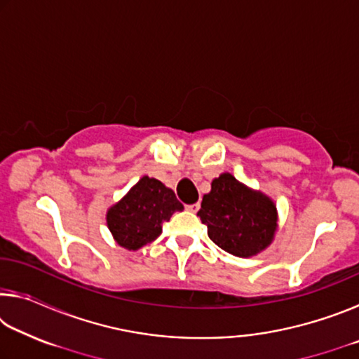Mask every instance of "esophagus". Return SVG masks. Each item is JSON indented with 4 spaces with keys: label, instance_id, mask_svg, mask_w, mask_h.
<instances>
[{
    "label": "esophagus",
    "instance_id": "34e87169",
    "mask_svg": "<svg viewBox=\"0 0 359 359\" xmlns=\"http://www.w3.org/2000/svg\"><path fill=\"white\" fill-rule=\"evenodd\" d=\"M199 208H201V205H199V203H196V204H188V205H187V210L191 212V214H196V212L199 210Z\"/></svg>",
    "mask_w": 359,
    "mask_h": 359
}]
</instances>
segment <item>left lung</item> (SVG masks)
Returning <instances> with one entry per match:
<instances>
[{"label":"left lung","mask_w":359,"mask_h":359,"mask_svg":"<svg viewBox=\"0 0 359 359\" xmlns=\"http://www.w3.org/2000/svg\"><path fill=\"white\" fill-rule=\"evenodd\" d=\"M198 215L208 226L210 241L239 258H250L266 250L278 228L274 201L229 172L212 180Z\"/></svg>","instance_id":"obj_1"}]
</instances>
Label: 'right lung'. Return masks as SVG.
I'll use <instances>...</instances> for the list:
<instances>
[{
    "label": "right lung",
    "mask_w": 359,
    "mask_h": 359,
    "mask_svg": "<svg viewBox=\"0 0 359 359\" xmlns=\"http://www.w3.org/2000/svg\"><path fill=\"white\" fill-rule=\"evenodd\" d=\"M180 210H184V205L171 188L144 175L118 203L107 209L106 222L120 247L137 250L155 241L161 234L163 223Z\"/></svg>",
    "instance_id": "1"
}]
</instances>
